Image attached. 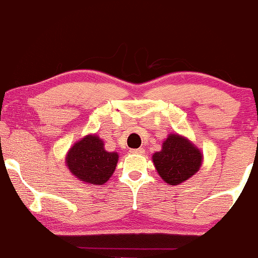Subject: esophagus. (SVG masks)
<instances>
[{
  "instance_id": "1",
  "label": "esophagus",
  "mask_w": 258,
  "mask_h": 258,
  "mask_svg": "<svg viewBox=\"0 0 258 258\" xmlns=\"http://www.w3.org/2000/svg\"><path fill=\"white\" fill-rule=\"evenodd\" d=\"M130 153H131V154H141V155H142V154L146 153V150H144L143 148H138V149H131V150H130Z\"/></svg>"
}]
</instances>
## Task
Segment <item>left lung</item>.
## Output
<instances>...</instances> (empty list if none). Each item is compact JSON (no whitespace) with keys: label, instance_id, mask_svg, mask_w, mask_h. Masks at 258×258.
Returning <instances> with one entry per match:
<instances>
[{"label":"left lung","instance_id":"obj_1","mask_svg":"<svg viewBox=\"0 0 258 258\" xmlns=\"http://www.w3.org/2000/svg\"><path fill=\"white\" fill-rule=\"evenodd\" d=\"M153 162L167 184L178 185L199 171L203 154L189 139L170 135L162 143V149L153 155Z\"/></svg>","mask_w":258,"mask_h":258}]
</instances>
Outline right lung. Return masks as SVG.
<instances>
[{
    "label": "right lung",
    "mask_w": 258,
    "mask_h": 258,
    "mask_svg": "<svg viewBox=\"0 0 258 258\" xmlns=\"http://www.w3.org/2000/svg\"><path fill=\"white\" fill-rule=\"evenodd\" d=\"M65 159L70 172L79 180L102 185L114 173L119 155L106 152L104 142L97 135H87L70 148Z\"/></svg>",
    "instance_id": "right-lung-1"
}]
</instances>
